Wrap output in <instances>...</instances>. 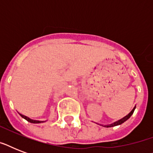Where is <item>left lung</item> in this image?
<instances>
[{
	"label": "left lung",
	"mask_w": 153,
	"mask_h": 153,
	"mask_svg": "<svg viewBox=\"0 0 153 153\" xmlns=\"http://www.w3.org/2000/svg\"><path fill=\"white\" fill-rule=\"evenodd\" d=\"M135 108H136V107H134V108H133V110H132V111H131L130 113H129V114H128V115H126V116L125 117H123V118H121V120H119V121H116V122H114V123L111 124V125H109V126H105V127H107V128H108V127H113V126H119V125H121V124L124 123L125 121H127V120H128V119L129 118V117H130L131 116H132V114H133V112H134V109H135Z\"/></svg>",
	"instance_id": "8db88e82"
}]
</instances>
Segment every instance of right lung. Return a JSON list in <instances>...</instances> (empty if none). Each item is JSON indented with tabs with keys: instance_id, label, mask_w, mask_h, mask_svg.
<instances>
[{
	"instance_id": "1",
	"label": "right lung",
	"mask_w": 153,
	"mask_h": 153,
	"mask_svg": "<svg viewBox=\"0 0 153 153\" xmlns=\"http://www.w3.org/2000/svg\"><path fill=\"white\" fill-rule=\"evenodd\" d=\"M20 116L22 117L23 118H25V120H27V121H29L31 123H34V124H37V123H41V122H44V121H36V120H32V119H30L29 117H27L25 116V115H22V114H20Z\"/></svg>"
}]
</instances>
